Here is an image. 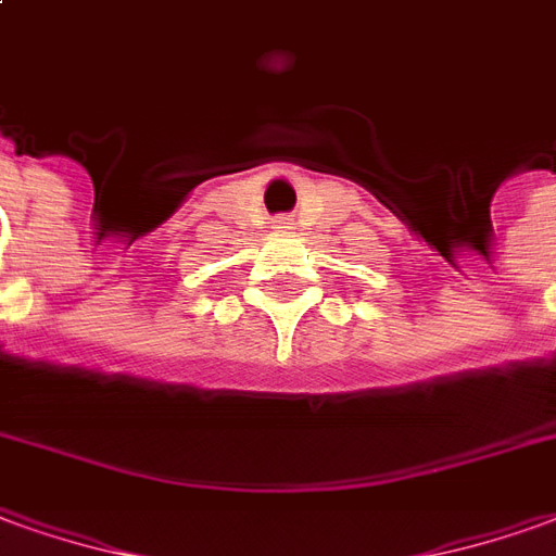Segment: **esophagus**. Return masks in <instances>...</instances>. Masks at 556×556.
I'll return each instance as SVG.
<instances>
[{"label":"esophagus","instance_id":"obj_1","mask_svg":"<svg viewBox=\"0 0 556 556\" xmlns=\"http://www.w3.org/2000/svg\"><path fill=\"white\" fill-rule=\"evenodd\" d=\"M277 228H291V223L282 216V219H277Z\"/></svg>","mask_w":556,"mask_h":556}]
</instances>
